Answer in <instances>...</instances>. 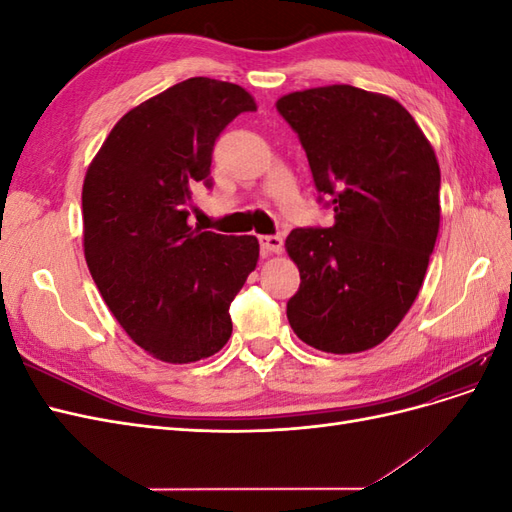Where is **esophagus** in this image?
I'll list each match as a JSON object with an SVG mask.
<instances>
[{
  "label": "esophagus",
  "mask_w": 512,
  "mask_h": 512,
  "mask_svg": "<svg viewBox=\"0 0 512 512\" xmlns=\"http://www.w3.org/2000/svg\"><path fill=\"white\" fill-rule=\"evenodd\" d=\"M260 241V250L265 254H280L284 250V239L277 235H262L258 237Z\"/></svg>",
  "instance_id": "34e87169"
}]
</instances>
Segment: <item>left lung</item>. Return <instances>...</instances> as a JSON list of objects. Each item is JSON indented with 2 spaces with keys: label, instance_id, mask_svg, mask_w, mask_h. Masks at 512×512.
Instances as JSON below:
<instances>
[{
  "label": "left lung",
  "instance_id": "8db88e82",
  "mask_svg": "<svg viewBox=\"0 0 512 512\" xmlns=\"http://www.w3.org/2000/svg\"><path fill=\"white\" fill-rule=\"evenodd\" d=\"M277 111L299 134L329 228H294L301 286L292 331L333 354L382 344L423 286L440 228V166L397 100L352 85L294 91Z\"/></svg>",
  "mask_w": 512,
  "mask_h": 512
}]
</instances>
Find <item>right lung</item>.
Instances as JSON below:
<instances>
[{
  "label": "right lung",
  "mask_w": 512,
  "mask_h": 512,
  "mask_svg": "<svg viewBox=\"0 0 512 512\" xmlns=\"http://www.w3.org/2000/svg\"><path fill=\"white\" fill-rule=\"evenodd\" d=\"M247 111L256 102L243 87L194 76L123 115L87 168L89 273L123 331L160 361L220 352L228 307L256 269V237L188 224L192 190L211 188L215 141Z\"/></svg>",
  "instance_id": "1"
}]
</instances>
